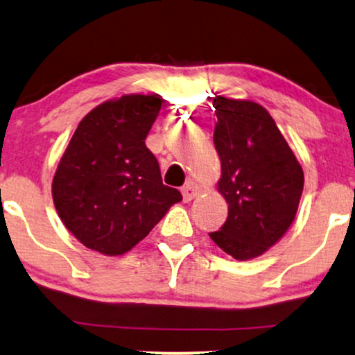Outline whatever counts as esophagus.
<instances>
[{
    "label": "esophagus",
    "mask_w": 355,
    "mask_h": 355,
    "mask_svg": "<svg viewBox=\"0 0 355 355\" xmlns=\"http://www.w3.org/2000/svg\"><path fill=\"white\" fill-rule=\"evenodd\" d=\"M198 191H199L198 184H196L194 181H189L184 187H182V198H184L186 202H189V200H192L196 196H198Z\"/></svg>",
    "instance_id": "obj_1"
}]
</instances>
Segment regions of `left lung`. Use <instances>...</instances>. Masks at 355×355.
I'll list each match as a JSON object with an SVG mask.
<instances>
[{
  "label": "left lung",
  "mask_w": 355,
  "mask_h": 355,
  "mask_svg": "<svg viewBox=\"0 0 355 355\" xmlns=\"http://www.w3.org/2000/svg\"><path fill=\"white\" fill-rule=\"evenodd\" d=\"M214 108V144L222 169L217 189L229 216L209 235L235 260H250L273 247L295 220L303 168L261 105L218 95Z\"/></svg>",
  "instance_id": "8db88e82"
}]
</instances>
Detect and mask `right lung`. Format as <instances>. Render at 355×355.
<instances>
[{
	"mask_svg": "<svg viewBox=\"0 0 355 355\" xmlns=\"http://www.w3.org/2000/svg\"><path fill=\"white\" fill-rule=\"evenodd\" d=\"M161 103L156 94L107 100L87 113L60 157L52 181L55 211L90 250L123 255L182 200L163 184L144 144Z\"/></svg>",
	"mask_w": 355,
	"mask_h": 355,
	"instance_id": "obj_1",
	"label": "right lung"
}]
</instances>
